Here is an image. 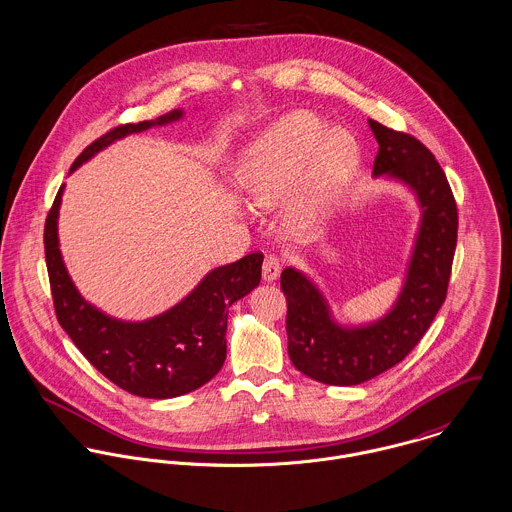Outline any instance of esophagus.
Returning <instances> with one entry per match:
<instances>
[{"mask_svg":"<svg viewBox=\"0 0 512 512\" xmlns=\"http://www.w3.org/2000/svg\"><path fill=\"white\" fill-rule=\"evenodd\" d=\"M279 272H281V260L276 254H268L262 264V278L266 281H274L278 278Z\"/></svg>","mask_w":512,"mask_h":512,"instance_id":"34e87169","label":"esophagus"}]
</instances>
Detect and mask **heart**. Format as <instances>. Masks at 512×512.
<instances>
[{
	"label": "heart",
	"mask_w": 512,
	"mask_h": 512,
	"mask_svg": "<svg viewBox=\"0 0 512 512\" xmlns=\"http://www.w3.org/2000/svg\"><path fill=\"white\" fill-rule=\"evenodd\" d=\"M358 162V144L344 129H328L311 111L279 117L254 140L236 166L244 197L260 209L274 207L298 182L293 217L313 223L348 180Z\"/></svg>",
	"instance_id": "heart-1"
}]
</instances>
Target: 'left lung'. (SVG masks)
Masks as SVG:
<instances>
[{"instance_id": "1", "label": "left lung", "mask_w": 512, "mask_h": 512, "mask_svg": "<svg viewBox=\"0 0 512 512\" xmlns=\"http://www.w3.org/2000/svg\"><path fill=\"white\" fill-rule=\"evenodd\" d=\"M368 123L379 144L373 174L395 176L415 189L422 225L397 305L370 326L334 325L317 287L299 272L283 270L289 358L299 372L328 385L364 383L407 358L446 299L458 242L456 199L434 154L413 135Z\"/></svg>"}]
</instances>
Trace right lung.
Returning a JSON list of instances; mask_svg holds the SVG:
<instances>
[{"instance_id": "obj_1", "label": "right lung", "mask_w": 512, "mask_h": 512, "mask_svg": "<svg viewBox=\"0 0 512 512\" xmlns=\"http://www.w3.org/2000/svg\"><path fill=\"white\" fill-rule=\"evenodd\" d=\"M180 115L174 111L156 123L140 121L113 127L82 150L70 172L109 142ZM62 189L64 186L58 189L48 211L45 256L56 319L76 348L117 387L146 399L178 397L213 379L227 358L229 307L260 283L264 254L252 252L213 270L180 305L152 321L121 323L88 305L68 278L56 236Z\"/></svg>"}]
</instances>
